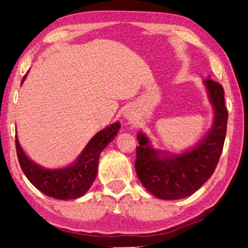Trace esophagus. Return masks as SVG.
Instances as JSON below:
<instances>
[{"label":"esophagus","mask_w":248,"mask_h":248,"mask_svg":"<svg viewBox=\"0 0 248 248\" xmlns=\"http://www.w3.org/2000/svg\"><path fill=\"white\" fill-rule=\"evenodd\" d=\"M124 117L126 118L127 121H133L134 120V113L132 110H130V109H127V110H125L124 111Z\"/></svg>","instance_id":"obj_1"}]
</instances>
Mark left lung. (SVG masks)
Here are the masks:
<instances>
[{
	"mask_svg": "<svg viewBox=\"0 0 248 248\" xmlns=\"http://www.w3.org/2000/svg\"><path fill=\"white\" fill-rule=\"evenodd\" d=\"M213 108L212 126L198 143L187 150L174 152L152 147L147 134L138 137L135 170L142 185L155 198L179 200L195 193L215 171L225 143L228 111L221 84L209 79L203 81Z\"/></svg>",
	"mask_w": 248,
	"mask_h": 248,
	"instance_id": "obj_1",
	"label": "left lung"
}]
</instances>
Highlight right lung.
I'll use <instances>...</instances> for the list:
<instances>
[{"label":"right lung","mask_w":248,"mask_h":248,"mask_svg":"<svg viewBox=\"0 0 248 248\" xmlns=\"http://www.w3.org/2000/svg\"><path fill=\"white\" fill-rule=\"evenodd\" d=\"M28 72L23 77L21 83L26 80ZM120 128V122L103 128L91 138L72 164L66 167L53 169L43 167L31 160L20 145L18 135H16V148L20 167L29 182L49 198L64 201L81 198L88 192L96 178L101 151L114 140Z\"/></svg>","instance_id":"add662e5"}]
</instances>
